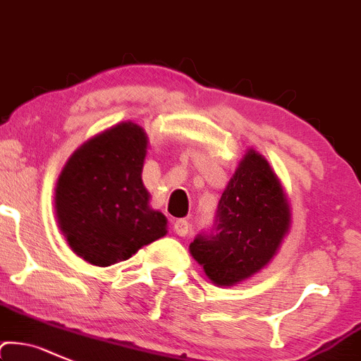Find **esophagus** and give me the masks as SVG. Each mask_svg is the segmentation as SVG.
Returning a JSON list of instances; mask_svg holds the SVG:
<instances>
[{"label":"esophagus","instance_id":"obj_1","mask_svg":"<svg viewBox=\"0 0 361 361\" xmlns=\"http://www.w3.org/2000/svg\"><path fill=\"white\" fill-rule=\"evenodd\" d=\"M173 232H176L177 235H185L189 232V224L188 220L184 219H179L173 222Z\"/></svg>","mask_w":361,"mask_h":361}]
</instances>
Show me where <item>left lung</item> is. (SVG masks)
<instances>
[{
    "mask_svg": "<svg viewBox=\"0 0 361 361\" xmlns=\"http://www.w3.org/2000/svg\"><path fill=\"white\" fill-rule=\"evenodd\" d=\"M289 207L277 177L257 151H247L191 255L219 286H234L272 259L289 228Z\"/></svg>",
    "mask_w": 361,
    "mask_h": 361,
    "instance_id": "1",
    "label": "left lung"
}]
</instances>
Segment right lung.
<instances>
[{
	"label": "right lung",
	"mask_w": 361,
	"mask_h": 361,
	"mask_svg": "<svg viewBox=\"0 0 361 361\" xmlns=\"http://www.w3.org/2000/svg\"><path fill=\"white\" fill-rule=\"evenodd\" d=\"M146 148L145 130L123 122L80 146L58 177V226L92 265L129 259L166 234L165 215L151 210L141 179Z\"/></svg>",
	"instance_id": "add662e5"
}]
</instances>
